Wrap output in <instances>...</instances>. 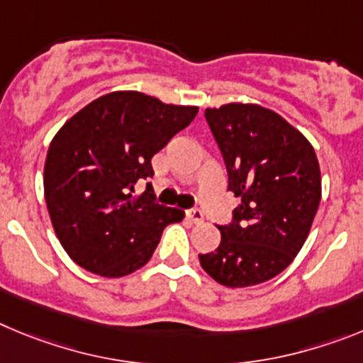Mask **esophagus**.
I'll use <instances>...</instances> for the list:
<instances>
[{"label": "esophagus", "mask_w": 363, "mask_h": 363, "mask_svg": "<svg viewBox=\"0 0 363 363\" xmlns=\"http://www.w3.org/2000/svg\"><path fill=\"white\" fill-rule=\"evenodd\" d=\"M186 217H188L189 220L194 222V224H201V222L204 220V215H202V211L197 210V208L186 211Z\"/></svg>", "instance_id": "esophagus-1"}]
</instances>
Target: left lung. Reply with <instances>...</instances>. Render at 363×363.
Masks as SVG:
<instances>
[{"label":"left lung","mask_w":363,"mask_h":363,"mask_svg":"<svg viewBox=\"0 0 363 363\" xmlns=\"http://www.w3.org/2000/svg\"><path fill=\"white\" fill-rule=\"evenodd\" d=\"M204 116L240 206L231 224L217 226V250L199 260L222 286H257L282 273L308 238L322 197L318 159L295 126L260 104H222Z\"/></svg>","instance_id":"left-lung-1"}]
</instances>
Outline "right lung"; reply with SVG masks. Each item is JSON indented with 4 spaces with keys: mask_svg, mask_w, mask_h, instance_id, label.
<instances>
[{
    "mask_svg": "<svg viewBox=\"0 0 363 363\" xmlns=\"http://www.w3.org/2000/svg\"><path fill=\"white\" fill-rule=\"evenodd\" d=\"M197 106L166 104L133 90L86 104L61 126L45 161V201L72 260L119 279L152 259L164 228L184 211L153 202L135 184L153 175L152 157L197 116Z\"/></svg>",
    "mask_w": 363,
    "mask_h": 363,
    "instance_id": "right-lung-1",
    "label": "right lung"
}]
</instances>
